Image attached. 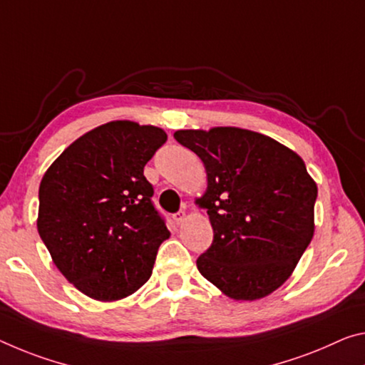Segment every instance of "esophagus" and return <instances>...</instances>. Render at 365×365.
I'll use <instances>...</instances> for the list:
<instances>
[{
    "label": "esophagus",
    "mask_w": 365,
    "mask_h": 365,
    "mask_svg": "<svg viewBox=\"0 0 365 365\" xmlns=\"http://www.w3.org/2000/svg\"><path fill=\"white\" fill-rule=\"evenodd\" d=\"M183 219H185V211H178V212L173 214V221H175L177 224L183 222Z\"/></svg>",
    "instance_id": "obj_1"
}]
</instances>
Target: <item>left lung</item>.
<instances>
[{"instance_id": "1", "label": "left lung", "mask_w": 365, "mask_h": 365, "mask_svg": "<svg viewBox=\"0 0 365 365\" xmlns=\"http://www.w3.org/2000/svg\"><path fill=\"white\" fill-rule=\"evenodd\" d=\"M173 138L203 160L212 244L196 259L225 296H268L296 268L314 237L317 185L299 155L255 131L221 126Z\"/></svg>"}]
</instances>
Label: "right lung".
<instances>
[{
    "instance_id": "right-lung-1",
    "label": "right lung",
    "mask_w": 365,
    "mask_h": 365,
    "mask_svg": "<svg viewBox=\"0 0 365 365\" xmlns=\"http://www.w3.org/2000/svg\"><path fill=\"white\" fill-rule=\"evenodd\" d=\"M167 141L155 126L110 121L61 153L40 182V239L56 268L97 300L130 296L153 273L165 219L144 165Z\"/></svg>"
}]
</instances>
